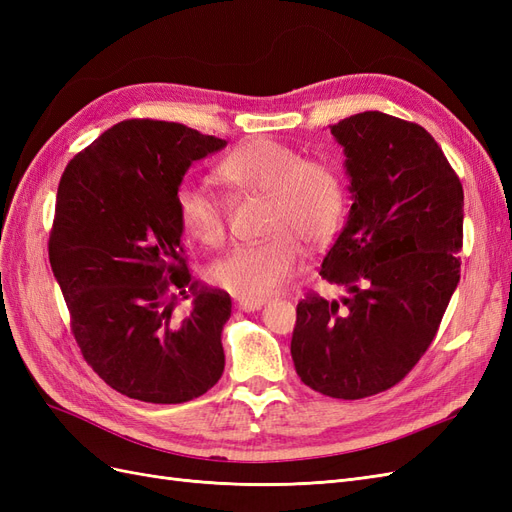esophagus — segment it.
<instances>
[{
    "instance_id": "obj_1",
    "label": "esophagus",
    "mask_w": 512,
    "mask_h": 512,
    "mask_svg": "<svg viewBox=\"0 0 512 512\" xmlns=\"http://www.w3.org/2000/svg\"><path fill=\"white\" fill-rule=\"evenodd\" d=\"M262 305H265V301L262 299H237L235 301V307L241 309V312H256V309H260Z\"/></svg>"
}]
</instances>
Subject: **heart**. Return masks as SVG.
Here are the masks:
<instances>
[{
  "instance_id": "1",
  "label": "heart",
  "mask_w": 512,
  "mask_h": 512,
  "mask_svg": "<svg viewBox=\"0 0 512 512\" xmlns=\"http://www.w3.org/2000/svg\"><path fill=\"white\" fill-rule=\"evenodd\" d=\"M218 177L241 192L269 196V239L235 247L207 267V280L239 299H265L280 290L301 262V245L318 252L331 245L348 211L346 181L324 160L297 147L256 138L218 166ZM177 222L185 237L218 247L226 237V209L205 185L183 181L175 192Z\"/></svg>"
}]
</instances>
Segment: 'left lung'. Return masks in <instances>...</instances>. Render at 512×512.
Instances as JSON below:
<instances>
[{"label":"left lung","mask_w":512,"mask_h":512,"mask_svg":"<svg viewBox=\"0 0 512 512\" xmlns=\"http://www.w3.org/2000/svg\"><path fill=\"white\" fill-rule=\"evenodd\" d=\"M331 134L352 207L320 275L346 294L299 301L290 354L309 389L363 399L404 380L438 333L461 273L463 188L418 123L365 111Z\"/></svg>","instance_id":"1"}]
</instances>
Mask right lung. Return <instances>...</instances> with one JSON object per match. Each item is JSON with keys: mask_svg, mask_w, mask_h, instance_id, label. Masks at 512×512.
<instances>
[{"mask_svg": "<svg viewBox=\"0 0 512 512\" xmlns=\"http://www.w3.org/2000/svg\"><path fill=\"white\" fill-rule=\"evenodd\" d=\"M226 141L181 123L128 119L61 175L49 260L83 359L130 399L183 404L222 378L228 292L192 282L175 192ZM193 312L172 320L176 294Z\"/></svg>", "mask_w": 512, "mask_h": 512, "instance_id": "add662e5", "label": "right lung"}]
</instances>
